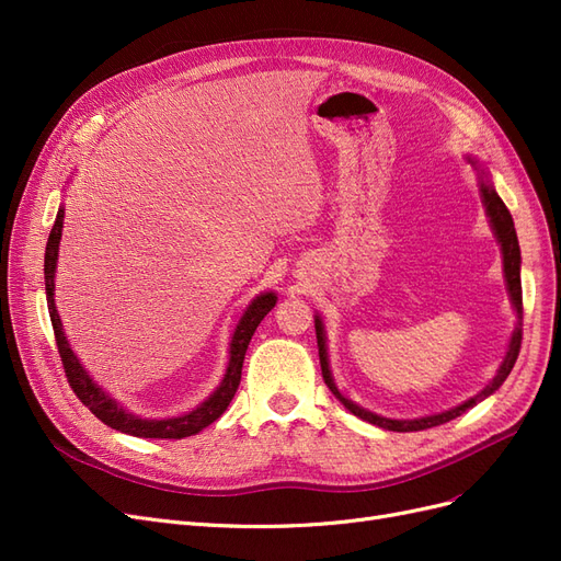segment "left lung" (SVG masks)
<instances>
[{
  "instance_id": "left-lung-1",
  "label": "left lung",
  "mask_w": 561,
  "mask_h": 561,
  "mask_svg": "<svg viewBox=\"0 0 561 561\" xmlns=\"http://www.w3.org/2000/svg\"><path fill=\"white\" fill-rule=\"evenodd\" d=\"M472 165H478V161L468 159ZM482 182H480V192H482V203L486 208V215H489V222H491V229H494L496 239L501 243V252H503V271H505V283H507V293H511V301L515 307V313H517V325H515V332L511 336V344H507V353L505 358L496 371V377L489 381L486 388H482L478 396L466 400L463 404L454 407V410L449 412H439V414H431V416H421V419H386V416H379L375 412H367L363 410V407H358L355 402H351L348 398H344L342 393H339V388L334 386V379H332V371H330V363H328V346H325V328H322V320L320 316H316V339H318V355H320V369H322V379H325L328 388L334 393V398L342 402L346 410L355 416H360L363 421L367 423H375V426L379 428H386V431H396V433H412V431H426V428H433V426H439V423H447L456 416H461L466 410H470V407H474L478 402H482L484 398H489L494 390H499V386L507 379V375H511L513 367H515V360L519 355V346H522V280H519V264H522V257H519V243H517V233H515V222H513V215L511 210L505 208V203L501 201V196L496 194L494 186L489 184L486 180V173L482 171Z\"/></svg>"
}]
</instances>
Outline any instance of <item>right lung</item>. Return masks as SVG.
I'll use <instances>...</instances> for the list:
<instances>
[{
  "label": "right lung",
  "mask_w": 561,
  "mask_h": 561,
  "mask_svg": "<svg viewBox=\"0 0 561 561\" xmlns=\"http://www.w3.org/2000/svg\"><path fill=\"white\" fill-rule=\"evenodd\" d=\"M62 217L65 210L60 208L56 215L54 229L48 233V243H46V254H44V278H46V301H48V316H50V325H54V334H56V344H58V353L60 360L65 367V377L70 381L72 390L77 393V398L89 407V410L105 423V426L122 431L126 435H135V437H159V439H182L196 435L198 431H203L206 426H210L213 421H217L219 416L225 414V410L229 407L231 398L236 396V388L241 383V369H243V358L250 339L257 330L260 322L264 320V316L276 307V295L274 293H262L260 297H254L250 301V307L245 309V313L241 316L239 325L233 330L231 344H229V365L225 371L222 383L217 386L215 393L201 402L196 410H192L190 414L182 416H173V419H140L130 412H126L122 404L114 402L103 388H100L91 377L89 371L81 367V363L77 360L75 351L67 344V336L62 332V322L60 316L56 311V262H58V245H60V236H62Z\"/></svg>",
  "instance_id": "right-lung-1"
}]
</instances>
